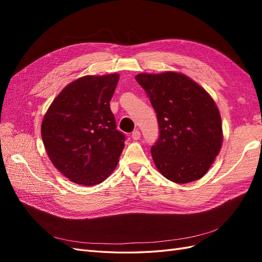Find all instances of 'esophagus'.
I'll use <instances>...</instances> for the list:
<instances>
[{
  "label": "esophagus",
  "instance_id": "obj_1",
  "mask_svg": "<svg viewBox=\"0 0 262 262\" xmlns=\"http://www.w3.org/2000/svg\"><path fill=\"white\" fill-rule=\"evenodd\" d=\"M131 137H132L133 140H139L141 138V133H140L139 130H134L131 134Z\"/></svg>",
  "mask_w": 262,
  "mask_h": 262
}]
</instances>
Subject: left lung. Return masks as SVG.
<instances>
[{
	"label": "left lung",
	"instance_id": "8db88e82",
	"mask_svg": "<svg viewBox=\"0 0 262 262\" xmlns=\"http://www.w3.org/2000/svg\"><path fill=\"white\" fill-rule=\"evenodd\" d=\"M136 80L157 116L160 136L150 147L156 168L177 184L203 177L223 142L215 102L199 84L180 73H141Z\"/></svg>",
	"mask_w": 262,
	"mask_h": 262
}]
</instances>
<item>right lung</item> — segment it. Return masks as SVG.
<instances>
[{
    "label": "right lung",
    "instance_id": "obj_1",
    "mask_svg": "<svg viewBox=\"0 0 262 262\" xmlns=\"http://www.w3.org/2000/svg\"><path fill=\"white\" fill-rule=\"evenodd\" d=\"M119 74L86 75L62 90L47 110L41 137L47 154L62 175L83 186L112 173L124 147L110 110Z\"/></svg>",
    "mask_w": 262,
    "mask_h": 262
}]
</instances>
